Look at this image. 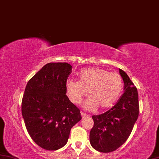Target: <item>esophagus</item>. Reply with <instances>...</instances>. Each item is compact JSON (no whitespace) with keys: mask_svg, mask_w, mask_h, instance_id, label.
<instances>
[{"mask_svg":"<svg viewBox=\"0 0 159 159\" xmlns=\"http://www.w3.org/2000/svg\"><path fill=\"white\" fill-rule=\"evenodd\" d=\"M81 116H82V119H83V118H86V117L89 116L87 114H86V113H83V112H81Z\"/></svg>","mask_w":159,"mask_h":159,"instance_id":"esophagus-1","label":"esophagus"}]
</instances>
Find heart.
Here are the masks:
<instances>
[{"instance_id": "obj_1", "label": "heart", "mask_w": 159, "mask_h": 159, "mask_svg": "<svg viewBox=\"0 0 159 159\" xmlns=\"http://www.w3.org/2000/svg\"><path fill=\"white\" fill-rule=\"evenodd\" d=\"M67 94L71 102L80 104L87 95L84 104L86 110L93 111L100 107L107 109L114 105L123 89L121 76L105 69L93 68L81 71L78 81L68 80L66 84Z\"/></svg>"}]
</instances>
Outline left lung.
Instances as JSON below:
<instances>
[{
    "label": "left lung",
    "mask_w": 159,
    "mask_h": 159,
    "mask_svg": "<svg viewBox=\"0 0 159 159\" xmlns=\"http://www.w3.org/2000/svg\"><path fill=\"white\" fill-rule=\"evenodd\" d=\"M124 93L111 109L93 116L94 125L90 132V143L97 151L113 152L124 144L132 131L139 113L138 91L129 77L121 69Z\"/></svg>",
    "instance_id": "obj_1"
}]
</instances>
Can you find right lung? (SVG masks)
Here are the masks:
<instances>
[{"label":"right lung","instance_id":"obj_1","mask_svg":"<svg viewBox=\"0 0 159 159\" xmlns=\"http://www.w3.org/2000/svg\"><path fill=\"white\" fill-rule=\"evenodd\" d=\"M66 62L49 63L28 81L21 111L29 135L46 150H57L68 141L71 128L81 119L80 110L69 100L66 84L72 72Z\"/></svg>","mask_w":159,"mask_h":159}]
</instances>
